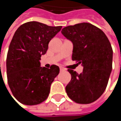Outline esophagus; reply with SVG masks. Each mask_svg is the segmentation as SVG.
Listing matches in <instances>:
<instances>
[{"instance_id":"obj_1","label":"esophagus","mask_w":121,"mask_h":121,"mask_svg":"<svg viewBox=\"0 0 121 121\" xmlns=\"http://www.w3.org/2000/svg\"><path fill=\"white\" fill-rule=\"evenodd\" d=\"M60 72H63V71H65V69H64V68H62V67H60Z\"/></svg>"}]
</instances>
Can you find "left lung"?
<instances>
[{"instance_id":"1","label":"left lung","mask_w":121,"mask_h":121,"mask_svg":"<svg viewBox=\"0 0 121 121\" xmlns=\"http://www.w3.org/2000/svg\"><path fill=\"white\" fill-rule=\"evenodd\" d=\"M61 34L73 45L72 60L83 66L80 74L71 69L66 87L69 97L78 104H90L104 92L112 70L113 50L108 38L90 23L68 26Z\"/></svg>"}]
</instances>
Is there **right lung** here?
I'll use <instances>...</instances> for the list:
<instances>
[{
  "label": "right lung",
  "mask_w": 121,
  "mask_h": 121,
  "mask_svg": "<svg viewBox=\"0 0 121 121\" xmlns=\"http://www.w3.org/2000/svg\"><path fill=\"white\" fill-rule=\"evenodd\" d=\"M61 27L29 22L15 31L9 46L6 67L9 87L20 103L36 105L48 98L60 68L56 65L50 69L41 67L40 60L46 53L49 42Z\"/></svg>",
  "instance_id": "right-lung-1"
}]
</instances>
